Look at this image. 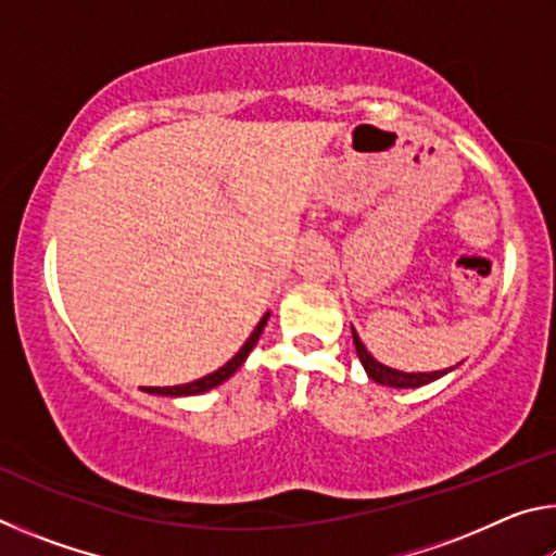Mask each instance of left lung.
Segmentation results:
<instances>
[{
	"instance_id": "1",
	"label": "left lung",
	"mask_w": 556,
	"mask_h": 556,
	"mask_svg": "<svg viewBox=\"0 0 556 556\" xmlns=\"http://www.w3.org/2000/svg\"><path fill=\"white\" fill-rule=\"evenodd\" d=\"M351 331H353L355 353H357V357H361L365 372H368L370 380H375V382L388 384V388H400V390H404V388H421V384H427L431 380H439L441 375L448 372V370H434V372H402V370H392V368H388V365H382V363L375 361V357L368 351H365V345H363L361 338H357L355 328H351Z\"/></svg>"
}]
</instances>
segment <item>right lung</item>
Segmentation results:
<instances>
[{
  "label": "right lung",
  "mask_w": 556,
  "mask_h": 556,
  "mask_svg": "<svg viewBox=\"0 0 556 556\" xmlns=\"http://www.w3.org/2000/svg\"><path fill=\"white\" fill-rule=\"evenodd\" d=\"M267 314H265V318H262V321L257 324V328L255 331H252V336L248 338V343H244L240 351H238V355L232 357L230 363H225L223 368H218L215 372H211V375H205V378H201V380H195V382H186V384H174V388H147V392H152V394H164V397H181V394H201V392H205V390H211V388H215V384H220V382H225L230 378V375L240 368V365L244 363V357L250 355V351L252 348H255V343L260 341V333L265 331V324H267Z\"/></svg>",
  "instance_id": "1"
}]
</instances>
